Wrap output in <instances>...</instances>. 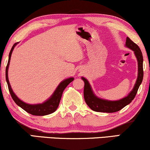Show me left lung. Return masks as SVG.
I'll use <instances>...</instances> for the list:
<instances>
[{
  "mask_svg": "<svg viewBox=\"0 0 150 150\" xmlns=\"http://www.w3.org/2000/svg\"><path fill=\"white\" fill-rule=\"evenodd\" d=\"M126 47L130 48L134 53L137 62H138V76L135 83V85L128 96L122 99L118 100H108L102 98H98L92 89L89 81L85 77H81V79L85 83L84 87V98L85 102L89 106L91 110L96 112H114L122 109L123 108L128 105L134 99L138 91L139 87L142 83L143 78V54L142 52L137 45L132 42L130 38L127 37L126 42Z\"/></svg>",
  "mask_w": 150,
  "mask_h": 150,
  "instance_id": "8db88e82",
  "label": "left lung"
}]
</instances>
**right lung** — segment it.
Segmentation results:
<instances>
[{"label":"right lung","mask_w":150,"mask_h":150,"mask_svg":"<svg viewBox=\"0 0 150 150\" xmlns=\"http://www.w3.org/2000/svg\"><path fill=\"white\" fill-rule=\"evenodd\" d=\"M18 44V42L16 43V44H14L13 46H12L11 51H10L9 54V60H8L7 65V67H6V81H7L8 88H9V91L12 97V99L13 100V101L16 102V104H17L18 106H19L20 107H21L22 108V109L28 112V113L33 115L44 116L52 113V112H54L55 110L57 109V108H58L59 102H60L61 96H62L63 92L64 91V89L71 82H72L74 81V79L73 77H70L68 78V79L63 80V81H61V83H59V85L57 86V89H55V91H54V93L52 94V96H51L48 100H46V101L42 102V103L30 104L23 102L22 100H20L13 91V89H11V85H10L9 79H8V69H9L11 54L14 48H15V46Z\"/></svg>","instance_id":"right-lung-1"}]
</instances>
